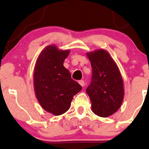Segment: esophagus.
Here are the masks:
<instances>
[{
    "mask_svg": "<svg viewBox=\"0 0 149 149\" xmlns=\"http://www.w3.org/2000/svg\"><path fill=\"white\" fill-rule=\"evenodd\" d=\"M78 83H79V84L81 85L82 87H83L85 85V83H84V81H83V80H79V81H78Z\"/></svg>",
    "mask_w": 149,
    "mask_h": 149,
    "instance_id": "esophagus-1",
    "label": "esophagus"
}]
</instances>
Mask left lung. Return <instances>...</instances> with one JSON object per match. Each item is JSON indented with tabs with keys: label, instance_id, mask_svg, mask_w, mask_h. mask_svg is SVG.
I'll use <instances>...</instances> for the list:
<instances>
[{
	"label": "left lung",
	"instance_id": "8db88e82",
	"mask_svg": "<svg viewBox=\"0 0 149 149\" xmlns=\"http://www.w3.org/2000/svg\"><path fill=\"white\" fill-rule=\"evenodd\" d=\"M86 54L92 68L91 83L86 90L91 101L92 111L98 116L107 118L115 113L122 104L123 80L108 51L100 49Z\"/></svg>",
	"mask_w": 149,
	"mask_h": 149
}]
</instances>
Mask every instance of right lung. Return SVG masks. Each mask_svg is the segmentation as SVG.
Masks as SVG:
<instances>
[{
  "label": "right lung",
  "mask_w": 149,
  "mask_h": 149,
  "mask_svg": "<svg viewBox=\"0 0 149 149\" xmlns=\"http://www.w3.org/2000/svg\"><path fill=\"white\" fill-rule=\"evenodd\" d=\"M69 53V49L62 50L55 45H50L42 49L36 61L33 71L36 97L42 109L54 116L67 111L73 96L82 90L63 65Z\"/></svg>",
  "instance_id": "right-lung-1"
}]
</instances>
